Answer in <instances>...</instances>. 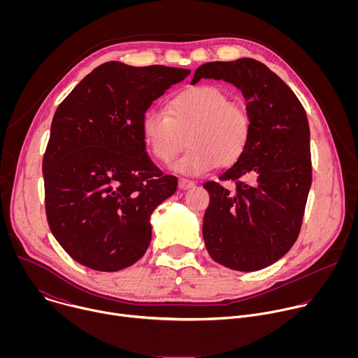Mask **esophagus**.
<instances>
[{
	"label": "esophagus",
	"mask_w": 358,
	"mask_h": 358,
	"mask_svg": "<svg viewBox=\"0 0 358 358\" xmlns=\"http://www.w3.org/2000/svg\"><path fill=\"white\" fill-rule=\"evenodd\" d=\"M194 185H195V182L191 181V180H187V178H181V180L178 181V187H180L181 189H189V188H192Z\"/></svg>",
	"instance_id": "esophagus-1"
}]
</instances>
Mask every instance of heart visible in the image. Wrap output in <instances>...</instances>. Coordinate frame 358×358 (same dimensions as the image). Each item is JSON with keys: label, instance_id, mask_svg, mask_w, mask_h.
<instances>
[{"label": "heart", "instance_id": "1", "mask_svg": "<svg viewBox=\"0 0 358 358\" xmlns=\"http://www.w3.org/2000/svg\"><path fill=\"white\" fill-rule=\"evenodd\" d=\"M249 131L245 109L210 85L188 87L169 100L167 113L148 110L141 119L143 138L151 155L163 163L178 155L187 136L189 148L171 166L185 176L234 164L243 155Z\"/></svg>", "mask_w": 358, "mask_h": 358}]
</instances>
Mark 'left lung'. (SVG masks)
<instances>
[{
	"label": "left lung",
	"mask_w": 358,
	"mask_h": 358,
	"mask_svg": "<svg viewBox=\"0 0 358 358\" xmlns=\"http://www.w3.org/2000/svg\"><path fill=\"white\" fill-rule=\"evenodd\" d=\"M199 79L238 87L250 123L243 155L220 176L221 181H236L235 191L217 181L203 184L210 206L202 236L220 265L241 272L261 271L285 257L301 227L312 185L308 116L292 89L252 58L203 64L191 85Z\"/></svg>",
	"instance_id": "obj_1"
}]
</instances>
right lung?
Segmentation results:
<instances>
[{
    "label": "right lung",
    "instance_id": "1",
    "mask_svg": "<svg viewBox=\"0 0 358 358\" xmlns=\"http://www.w3.org/2000/svg\"><path fill=\"white\" fill-rule=\"evenodd\" d=\"M189 69L106 62L58 106L43 156L46 218L78 264L116 272L151 241L150 217L177 189L150 160L141 119Z\"/></svg>",
    "mask_w": 358,
    "mask_h": 358
}]
</instances>
